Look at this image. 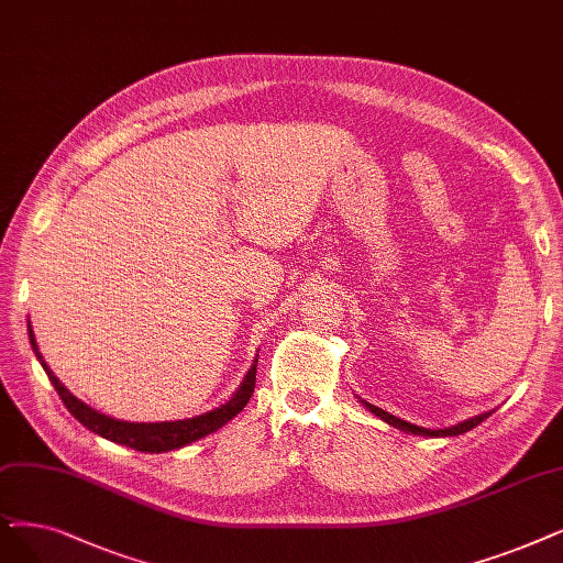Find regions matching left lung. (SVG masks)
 Here are the masks:
<instances>
[{
  "mask_svg": "<svg viewBox=\"0 0 563 563\" xmlns=\"http://www.w3.org/2000/svg\"><path fill=\"white\" fill-rule=\"evenodd\" d=\"M357 401L363 404V407H365L369 413H374L376 418H380L384 422L397 427V430L407 432V434H418V437H432V439H437V437H460V434H464V432H468V430H474L476 424H481L485 418L492 416V411H487V413H478V416L468 418V420H462V422H457V424L443 427V430H427V427H418V424H413V422L401 420V418H397V416H393V413H388V411H384V409L374 407V404H369V401H365V399L357 397Z\"/></svg>",
  "mask_w": 563,
  "mask_h": 563,
  "instance_id": "obj_1",
  "label": "left lung"
}]
</instances>
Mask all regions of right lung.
I'll return each mask as SVG.
<instances>
[{
  "mask_svg": "<svg viewBox=\"0 0 563 563\" xmlns=\"http://www.w3.org/2000/svg\"><path fill=\"white\" fill-rule=\"evenodd\" d=\"M30 323V321H27ZM30 332V344L34 349V355L38 357L41 367L46 369L51 384L55 386L57 395L62 397L64 407L69 409V413L82 422L89 432H95L112 443H120L126 448H133V451H141V453H168V451H177V448H185L198 439H203L217 430H221L223 424L229 420H233L244 407L246 401H250L252 393H254V384H256V363L258 357L254 360L252 369L244 374L240 388L233 393V397L229 401H223L221 407L208 411V413H200L194 418H185V420H168V422H126V420H118V418H110L92 407H87L85 401H80L76 395L69 393L62 380L51 372V367L46 365V360H43L38 346H36V336L32 325H27Z\"/></svg>",
  "mask_w": 563,
  "mask_h": 563,
  "instance_id": "right-lung-1",
  "label": "right lung"
}]
</instances>
